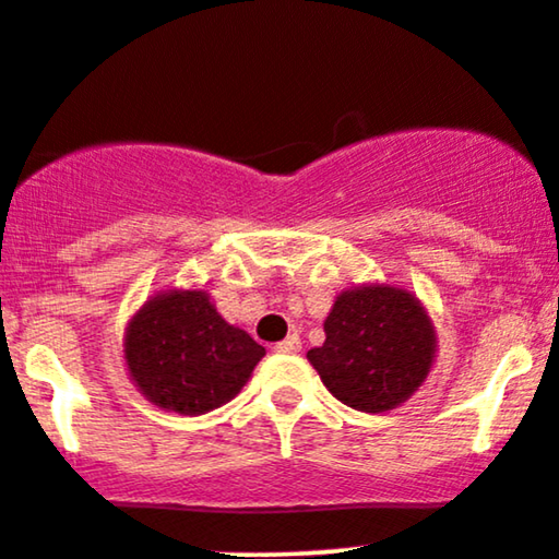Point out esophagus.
Listing matches in <instances>:
<instances>
[{
    "label": "esophagus",
    "mask_w": 559,
    "mask_h": 559,
    "mask_svg": "<svg viewBox=\"0 0 559 559\" xmlns=\"http://www.w3.org/2000/svg\"><path fill=\"white\" fill-rule=\"evenodd\" d=\"M273 348L278 354H297L301 348V341H299V335H288V338L281 341V344H275Z\"/></svg>",
    "instance_id": "34e87169"
}]
</instances>
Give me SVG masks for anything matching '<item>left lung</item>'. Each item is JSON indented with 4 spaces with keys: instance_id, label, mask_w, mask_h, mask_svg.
Here are the masks:
<instances>
[{
    "instance_id": "1",
    "label": "left lung",
    "mask_w": 559,
    "mask_h": 559,
    "mask_svg": "<svg viewBox=\"0 0 559 559\" xmlns=\"http://www.w3.org/2000/svg\"><path fill=\"white\" fill-rule=\"evenodd\" d=\"M437 333L421 301L388 284L335 297L325 344L309 348L322 385L356 412L382 414L408 401L432 369Z\"/></svg>"
}]
</instances>
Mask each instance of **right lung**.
<instances>
[{"mask_svg":"<svg viewBox=\"0 0 559 559\" xmlns=\"http://www.w3.org/2000/svg\"><path fill=\"white\" fill-rule=\"evenodd\" d=\"M262 356L265 348L228 325L200 288L156 294L124 331V361L134 385L158 408L185 416L231 401Z\"/></svg>","mask_w":559,"mask_h":559,"instance_id":"right-lung-1","label":"right lung"}]
</instances>
